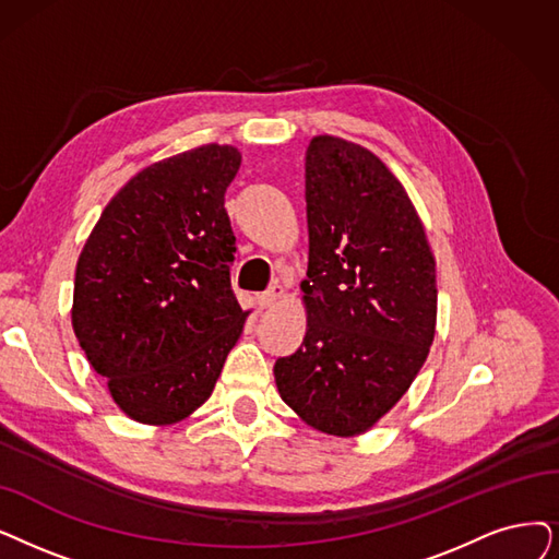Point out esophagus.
<instances>
[{
	"instance_id": "1",
	"label": "esophagus",
	"mask_w": 559,
	"mask_h": 559,
	"mask_svg": "<svg viewBox=\"0 0 559 559\" xmlns=\"http://www.w3.org/2000/svg\"><path fill=\"white\" fill-rule=\"evenodd\" d=\"M282 294H284L282 286H280V284H273L271 288H267V292H263V294L257 298V300H259V307H261V309L273 307V305L282 298Z\"/></svg>"
}]
</instances>
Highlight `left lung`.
Masks as SVG:
<instances>
[{
	"label": "left lung",
	"mask_w": 559,
	"mask_h": 559,
	"mask_svg": "<svg viewBox=\"0 0 559 559\" xmlns=\"http://www.w3.org/2000/svg\"><path fill=\"white\" fill-rule=\"evenodd\" d=\"M309 231L300 348L275 362L286 406L360 436L406 394L436 334V259L408 192L369 148L319 135L305 153Z\"/></svg>",
	"instance_id": "left-lung-1"
}]
</instances>
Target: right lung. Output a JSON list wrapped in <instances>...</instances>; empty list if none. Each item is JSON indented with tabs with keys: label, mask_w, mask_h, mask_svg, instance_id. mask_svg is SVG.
Returning <instances> with one entry per match:
<instances>
[{
	"label": "right lung",
	"mask_w": 559,
	"mask_h": 559,
	"mask_svg": "<svg viewBox=\"0 0 559 559\" xmlns=\"http://www.w3.org/2000/svg\"><path fill=\"white\" fill-rule=\"evenodd\" d=\"M240 151L204 144L142 169L111 197L75 267L73 330L115 404L165 427L211 396L242 311L229 280L225 192Z\"/></svg>",
	"instance_id": "right-lung-1"
}]
</instances>
